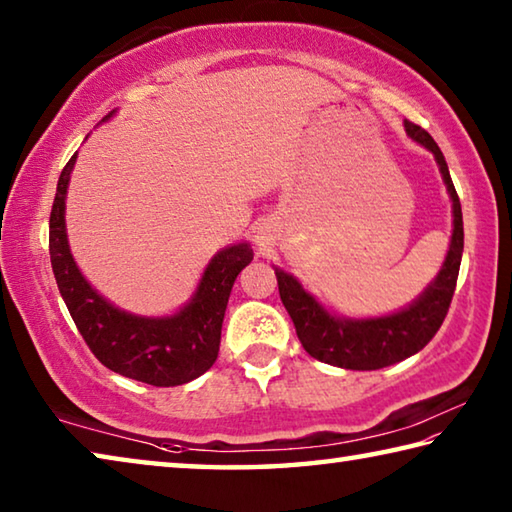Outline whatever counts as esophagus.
Returning a JSON list of instances; mask_svg holds the SVG:
<instances>
[{"instance_id":"34e87169","label":"esophagus","mask_w":512,"mask_h":512,"mask_svg":"<svg viewBox=\"0 0 512 512\" xmlns=\"http://www.w3.org/2000/svg\"><path fill=\"white\" fill-rule=\"evenodd\" d=\"M255 241H257V246H259V248H266L268 244H271V239H268L266 232H259V235L255 237Z\"/></svg>"}]
</instances>
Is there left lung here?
<instances>
[{
    "label": "left lung",
    "mask_w": 512,
    "mask_h": 512,
    "mask_svg": "<svg viewBox=\"0 0 512 512\" xmlns=\"http://www.w3.org/2000/svg\"><path fill=\"white\" fill-rule=\"evenodd\" d=\"M406 133L415 142L436 155V162L443 173L447 192L452 196L454 207V232L445 264L440 268L436 280L427 291L413 302L409 309L397 311L393 316L368 318V320H341L318 305L309 293L300 287L296 277L275 268L277 289L287 307L289 316L296 325L298 339L311 357L325 361L329 366H339L348 370H379L402 361L411 354L420 352L443 325V320L452 305L458 268H461L463 255V212L461 201L449 176L443 151L433 142V137L413 121H404Z\"/></svg>",
    "instance_id": "left-lung-1"
}]
</instances>
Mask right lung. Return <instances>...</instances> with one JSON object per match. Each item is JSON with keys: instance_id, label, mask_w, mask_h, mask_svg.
Segmentation results:
<instances>
[{"instance_id": "add662e5", "label": "right lung", "mask_w": 512, "mask_h": 512, "mask_svg": "<svg viewBox=\"0 0 512 512\" xmlns=\"http://www.w3.org/2000/svg\"><path fill=\"white\" fill-rule=\"evenodd\" d=\"M74 162L76 153L58 178L49 216V255L58 291L83 341L103 366L142 384L180 386L201 377L219 357L221 325L232 284L253 262V248L237 244L221 250L205 268L192 302L176 316L140 318L119 311L85 282L69 253L65 194Z\"/></svg>"}]
</instances>
